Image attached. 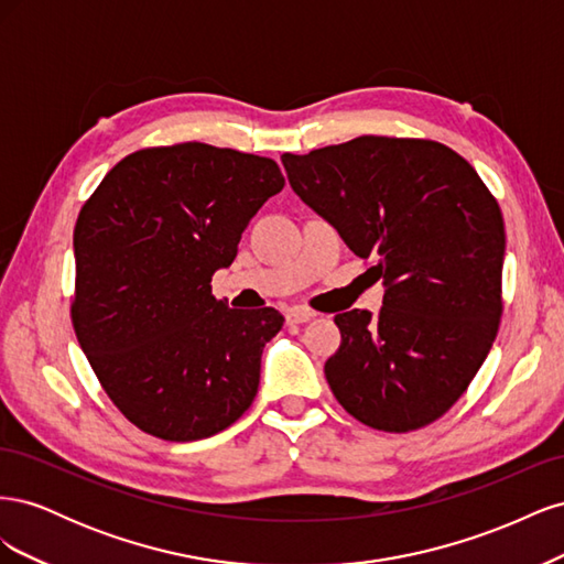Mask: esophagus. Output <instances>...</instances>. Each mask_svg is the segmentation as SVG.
Instances as JSON below:
<instances>
[{"label":"esophagus","instance_id":"1","mask_svg":"<svg viewBox=\"0 0 564 564\" xmlns=\"http://www.w3.org/2000/svg\"><path fill=\"white\" fill-rule=\"evenodd\" d=\"M315 317L313 311L308 308H301V305H296V308H292L286 313V322L289 324H303V322H311Z\"/></svg>","mask_w":564,"mask_h":564}]
</instances>
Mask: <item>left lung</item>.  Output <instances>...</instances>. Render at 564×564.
Wrapping results in <instances>:
<instances>
[{"label":"left lung","mask_w":564,"mask_h":564,"mask_svg":"<svg viewBox=\"0 0 564 564\" xmlns=\"http://www.w3.org/2000/svg\"><path fill=\"white\" fill-rule=\"evenodd\" d=\"M294 193L383 278V308L334 317V398L369 429H423L464 395L503 313V216L475 169L437 141L360 135L292 155Z\"/></svg>","instance_id":"obj_1"}]
</instances>
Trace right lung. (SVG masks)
I'll return each instance as SVG.
<instances>
[{
	"label": "right lung",
	"mask_w": 564,
	"mask_h": 564,
	"mask_svg": "<svg viewBox=\"0 0 564 564\" xmlns=\"http://www.w3.org/2000/svg\"><path fill=\"white\" fill-rule=\"evenodd\" d=\"M280 166L207 143L143 148L117 162L75 226L79 346L135 429L169 442L226 431L251 406L275 308L237 311L212 294Z\"/></svg>",
	"instance_id": "right-lung-1"
}]
</instances>
